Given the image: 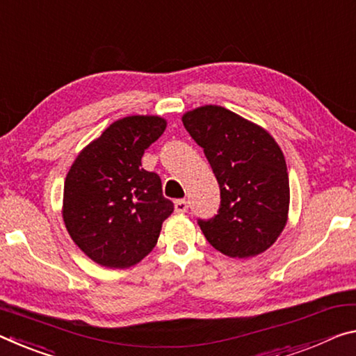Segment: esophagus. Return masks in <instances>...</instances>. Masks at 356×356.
<instances>
[{
	"mask_svg": "<svg viewBox=\"0 0 356 356\" xmlns=\"http://www.w3.org/2000/svg\"><path fill=\"white\" fill-rule=\"evenodd\" d=\"M174 209H176V212H179V213L187 212L188 201L187 200H177L176 202H174Z\"/></svg>",
	"mask_w": 356,
	"mask_h": 356,
	"instance_id": "obj_1",
	"label": "esophagus"
}]
</instances>
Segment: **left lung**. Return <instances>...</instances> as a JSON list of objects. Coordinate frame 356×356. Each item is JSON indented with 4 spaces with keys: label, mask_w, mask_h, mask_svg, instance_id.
<instances>
[{
    "label": "left lung",
    "mask_w": 356,
    "mask_h": 356,
    "mask_svg": "<svg viewBox=\"0 0 356 356\" xmlns=\"http://www.w3.org/2000/svg\"><path fill=\"white\" fill-rule=\"evenodd\" d=\"M184 127L202 147L220 187L217 216L198 218L213 249L233 258L263 253L286 225L290 184L274 138L222 106L184 114Z\"/></svg>",
    "instance_id": "obj_1"
}]
</instances>
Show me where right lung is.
<instances>
[{
    "mask_svg": "<svg viewBox=\"0 0 356 356\" xmlns=\"http://www.w3.org/2000/svg\"><path fill=\"white\" fill-rule=\"evenodd\" d=\"M165 128L166 120L156 115L120 118L77 155L67 172L66 229L101 266L123 269L147 257L174 211L160 176L140 165L144 150Z\"/></svg>",
    "mask_w": 356,
    "mask_h": 356,
    "instance_id": "obj_1",
    "label": "right lung"
}]
</instances>
